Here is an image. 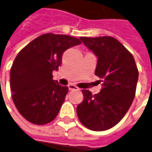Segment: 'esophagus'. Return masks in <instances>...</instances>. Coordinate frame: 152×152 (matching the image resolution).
Masks as SVG:
<instances>
[{"instance_id":"esophagus-1","label":"esophagus","mask_w":152,"mask_h":152,"mask_svg":"<svg viewBox=\"0 0 152 152\" xmlns=\"http://www.w3.org/2000/svg\"><path fill=\"white\" fill-rule=\"evenodd\" d=\"M69 91H75V90H78V87L76 86V85H74V84H72V83H70V84H69Z\"/></svg>"}]
</instances>
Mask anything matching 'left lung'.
<instances>
[{
	"label": "left lung",
	"mask_w": 152,
	"mask_h": 152,
	"mask_svg": "<svg viewBox=\"0 0 152 152\" xmlns=\"http://www.w3.org/2000/svg\"><path fill=\"white\" fill-rule=\"evenodd\" d=\"M80 39L98 57L95 75L104 83L95 95L83 90V100L77 106V116L89 129L103 131L115 126L131 106L137 90V67L133 55L113 37Z\"/></svg>",
	"instance_id": "8db88e82"
}]
</instances>
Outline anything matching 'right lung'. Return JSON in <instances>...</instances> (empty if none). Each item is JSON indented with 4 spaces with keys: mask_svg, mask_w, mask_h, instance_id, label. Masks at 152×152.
Segmentation results:
<instances>
[{
    "mask_svg": "<svg viewBox=\"0 0 152 152\" xmlns=\"http://www.w3.org/2000/svg\"><path fill=\"white\" fill-rule=\"evenodd\" d=\"M81 44L80 39L61 34L41 35L16 55L10 69L12 99L21 115L36 125L53 121L69 91L53 80L61 64L62 53Z\"/></svg>",
    "mask_w": 152,
    "mask_h": 152,
    "instance_id": "right-lung-1",
    "label": "right lung"
}]
</instances>
